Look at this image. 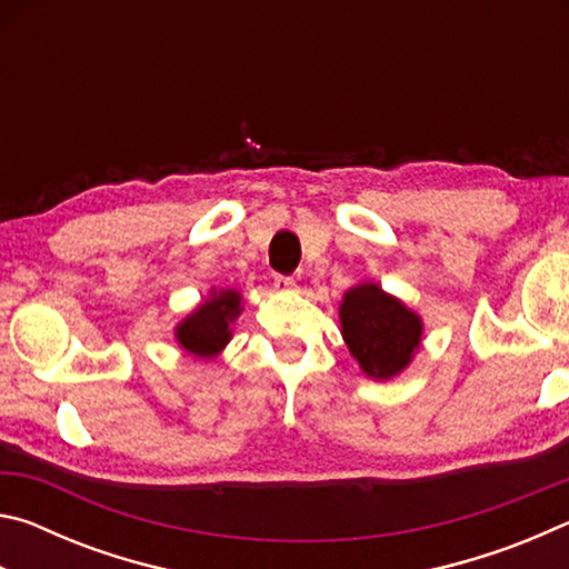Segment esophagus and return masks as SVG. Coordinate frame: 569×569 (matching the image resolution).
Wrapping results in <instances>:
<instances>
[{
	"label": "esophagus",
	"instance_id": "1",
	"mask_svg": "<svg viewBox=\"0 0 569 569\" xmlns=\"http://www.w3.org/2000/svg\"><path fill=\"white\" fill-rule=\"evenodd\" d=\"M296 288V281L291 276H276L273 278V291H278V293H291Z\"/></svg>",
	"mask_w": 569,
	"mask_h": 569
}]
</instances>
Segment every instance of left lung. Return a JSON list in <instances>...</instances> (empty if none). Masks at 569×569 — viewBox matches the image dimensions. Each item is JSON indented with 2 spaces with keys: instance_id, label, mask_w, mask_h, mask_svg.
Masks as SVG:
<instances>
[{
  "instance_id": "obj_1",
  "label": "left lung",
  "mask_w": 569,
  "mask_h": 569,
  "mask_svg": "<svg viewBox=\"0 0 569 569\" xmlns=\"http://www.w3.org/2000/svg\"><path fill=\"white\" fill-rule=\"evenodd\" d=\"M339 316L346 346L371 379L397 377L421 343L419 316L377 283H359L346 291Z\"/></svg>"
}]
</instances>
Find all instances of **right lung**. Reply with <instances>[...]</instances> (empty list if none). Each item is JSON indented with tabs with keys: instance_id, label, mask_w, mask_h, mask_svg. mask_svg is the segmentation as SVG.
Returning <instances> with one entry per match:
<instances>
[{
	"instance_id": "obj_1",
	"label": "right lung",
	"mask_w": 569,
	"mask_h": 569,
	"mask_svg": "<svg viewBox=\"0 0 569 569\" xmlns=\"http://www.w3.org/2000/svg\"><path fill=\"white\" fill-rule=\"evenodd\" d=\"M240 316V293L233 288L213 291L176 329L178 343L192 356L213 359L230 341V323Z\"/></svg>"
}]
</instances>
